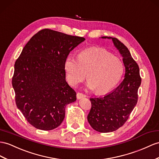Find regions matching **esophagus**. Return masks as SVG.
I'll use <instances>...</instances> for the list:
<instances>
[{"instance_id":"esophagus-1","label":"esophagus","mask_w":159,"mask_h":159,"mask_svg":"<svg viewBox=\"0 0 159 159\" xmlns=\"http://www.w3.org/2000/svg\"><path fill=\"white\" fill-rule=\"evenodd\" d=\"M86 97V95L83 94V93H76V97H77V99H82V98H83V97Z\"/></svg>"}]
</instances>
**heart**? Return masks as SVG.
<instances>
[{
  "label": "heart",
  "instance_id": "obj_1",
  "mask_svg": "<svg viewBox=\"0 0 159 159\" xmlns=\"http://www.w3.org/2000/svg\"><path fill=\"white\" fill-rule=\"evenodd\" d=\"M64 67L68 82L73 87L82 83L87 73L88 87L97 94H104L114 88L124 72L118 57L104 48L95 47L81 51L78 58L68 56Z\"/></svg>",
  "mask_w": 159,
  "mask_h": 159
}]
</instances>
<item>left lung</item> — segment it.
<instances>
[{
	"instance_id": "1",
	"label": "left lung",
	"mask_w": 159,
	"mask_h": 159,
	"mask_svg": "<svg viewBox=\"0 0 159 159\" xmlns=\"http://www.w3.org/2000/svg\"><path fill=\"white\" fill-rule=\"evenodd\" d=\"M119 50L125 66L123 81L115 90L104 97L91 98V109L87 120L97 132L107 133L116 131L128 120L138 101V91L141 84L139 66L133 59L125 45L119 39L111 37Z\"/></svg>"
}]
</instances>
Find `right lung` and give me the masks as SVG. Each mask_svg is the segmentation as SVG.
<instances>
[{
	"mask_svg": "<svg viewBox=\"0 0 159 159\" xmlns=\"http://www.w3.org/2000/svg\"><path fill=\"white\" fill-rule=\"evenodd\" d=\"M85 39L49 29L38 31L15 63L12 85L17 108L37 129L51 130L61 124L66 106L76 99L66 81L64 62Z\"/></svg>",
	"mask_w": 159,
	"mask_h": 159,
	"instance_id": "1",
	"label": "right lung"
}]
</instances>
